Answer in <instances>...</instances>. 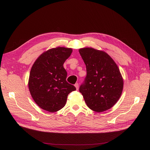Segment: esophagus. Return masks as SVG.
<instances>
[{
    "label": "esophagus",
    "mask_w": 150,
    "mask_h": 150,
    "mask_svg": "<svg viewBox=\"0 0 150 150\" xmlns=\"http://www.w3.org/2000/svg\"><path fill=\"white\" fill-rule=\"evenodd\" d=\"M75 86L76 90H78V88H79V84H78V83H76L75 84Z\"/></svg>",
    "instance_id": "esophagus-1"
}]
</instances>
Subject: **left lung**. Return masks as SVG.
I'll return each instance as SVG.
<instances>
[{
  "mask_svg": "<svg viewBox=\"0 0 150 150\" xmlns=\"http://www.w3.org/2000/svg\"><path fill=\"white\" fill-rule=\"evenodd\" d=\"M87 75L80 92L87 106L100 112L111 108L120 98L123 80L120 70L109 55L90 47L80 49Z\"/></svg>",
  "mask_w": 150,
  "mask_h": 150,
  "instance_id": "1",
  "label": "left lung"
}]
</instances>
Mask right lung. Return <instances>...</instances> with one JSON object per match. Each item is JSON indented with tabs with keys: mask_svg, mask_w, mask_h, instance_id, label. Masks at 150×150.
<instances>
[{
	"mask_svg": "<svg viewBox=\"0 0 150 150\" xmlns=\"http://www.w3.org/2000/svg\"><path fill=\"white\" fill-rule=\"evenodd\" d=\"M72 49L58 47L44 52L31 69L28 88L35 103L44 110L57 112L66 103L69 93L76 90L66 81L63 67Z\"/></svg>",
	"mask_w": 150,
	"mask_h": 150,
	"instance_id": "right-lung-1",
	"label": "right lung"
}]
</instances>
